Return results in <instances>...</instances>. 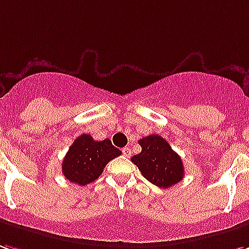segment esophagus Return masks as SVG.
<instances>
[{"label": "esophagus", "instance_id": "esophagus-1", "mask_svg": "<svg viewBox=\"0 0 249 249\" xmlns=\"http://www.w3.org/2000/svg\"><path fill=\"white\" fill-rule=\"evenodd\" d=\"M123 154H124V156H130V148H128V147L123 148Z\"/></svg>", "mask_w": 249, "mask_h": 249}]
</instances>
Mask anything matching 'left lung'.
<instances>
[{
    "instance_id": "8db88e82",
    "label": "left lung",
    "mask_w": 249,
    "mask_h": 249,
    "mask_svg": "<svg viewBox=\"0 0 249 249\" xmlns=\"http://www.w3.org/2000/svg\"><path fill=\"white\" fill-rule=\"evenodd\" d=\"M142 152L132 156L142 177L161 189H168L185 177L182 159L159 135H149L139 140Z\"/></svg>"
}]
</instances>
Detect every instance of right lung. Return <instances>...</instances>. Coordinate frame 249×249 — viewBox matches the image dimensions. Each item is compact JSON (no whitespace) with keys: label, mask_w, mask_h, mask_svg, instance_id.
I'll list each match as a JSON object with an SVG mask.
<instances>
[{"label":"right lung","mask_w":249,"mask_h":249,"mask_svg":"<svg viewBox=\"0 0 249 249\" xmlns=\"http://www.w3.org/2000/svg\"><path fill=\"white\" fill-rule=\"evenodd\" d=\"M120 155L121 151L109 139L97 142L90 135L83 133L71 144L62 163V171L72 183L85 186L94 182L107 163Z\"/></svg>","instance_id":"add662e5"}]
</instances>
